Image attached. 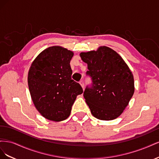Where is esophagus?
Returning a JSON list of instances; mask_svg holds the SVG:
<instances>
[{"mask_svg":"<svg viewBox=\"0 0 159 159\" xmlns=\"http://www.w3.org/2000/svg\"><path fill=\"white\" fill-rule=\"evenodd\" d=\"M80 84L81 85V87H82V88L84 89V81L82 80L80 81Z\"/></svg>","mask_w":159,"mask_h":159,"instance_id":"34e87169","label":"esophagus"}]
</instances>
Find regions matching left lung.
<instances>
[{
	"mask_svg": "<svg viewBox=\"0 0 159 159\" xmlns=\"http://www.w3.org/2000/svg\"><path fill=\"white\" fill-rule=\"evenodd\" d=\"M88 64L87 75L92 85L85 88L84 96L95 118L110 121L117 118L128 105L134 91L131 70L119 54L107 46L95 51L81 52Z\"/></svg>",
	"mask_w": 159,
	"mask_h": 159,
	"instance_id": "left-lung-1",
	"label": "left lung"
}]
</instances>
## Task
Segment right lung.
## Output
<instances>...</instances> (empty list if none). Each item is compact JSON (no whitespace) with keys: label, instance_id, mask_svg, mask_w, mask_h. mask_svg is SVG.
<instances>
[{"label":"right lung","instance_id":"right-lung-1","mask_svg":"<svg viewBox=\"0 0 159 159\" xmlns=\"http://www.w3.org/2000/svg\"><path fill=\"white\" fill-rule=\"evenodd\" d=\"M74 52L54 46L40 53L32 61L28 84L35 107L44 118L61 121L68 118L81 85L71 80L70 61Z\"/></svg>","mask_w":159,"mask_h":159}]
</instances>
